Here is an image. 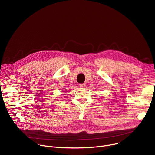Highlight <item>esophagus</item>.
<instances>
[{
	"label": "esophagus",
	"mask_w": 155,
	"mask_h": 155,
	"mask_svg": "<svg viewBox=\"0 0 155 155\" xmlns=\"http://www.w3.org/2000/svg\"><path fill=\"white\" fill-rule=\"evenodd\" d=\"M79 87H80V88H85V84H80L79 85Z\"/></svg>",
	"instance_id": "esophagus-1"
}]
</instances>
